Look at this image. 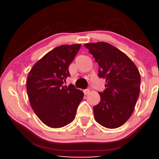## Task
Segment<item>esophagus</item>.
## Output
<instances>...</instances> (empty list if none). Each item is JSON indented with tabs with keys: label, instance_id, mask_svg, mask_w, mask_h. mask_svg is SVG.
I'll use <instances>...</instances> for the list:
<instances>
[{
	"label": "esophagus",
	"instance_id": "1",
	"mask_svg": "<svg viewBox=\"0 0 159 159\" xmlns=\"http://www.w3.org/2000/svg\"><path fill=\"white\" fill-rule=\"evenodd\" d=\"M90 89H85V90H84V94H89L90 93Z\"/></svg>",
	"mask_w": 159,
	"mask_h": 159
}]
</instances>
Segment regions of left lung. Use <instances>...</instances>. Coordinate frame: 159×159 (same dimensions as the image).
Here are the masks:
<instances>
[{"instance_id":"8db88e82","label":"left lung","mask_w":159,"mask_h":159,"mask_svg":"<svg viewBox=\"0 0 159 159\" xmlns=\"http://www.w3.org/2000/svg\"><path fill=\"white\" fill-rule=\"evenodd\" d=\"M99 66L98 76L106 81L101 101L94 106V119L107 129H117L131 117L140 93L141 76L134 62L106 42L84 44Z\"/></svg>"}]
</instances>
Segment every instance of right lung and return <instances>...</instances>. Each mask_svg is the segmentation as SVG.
<instances>
[{
	"label": "right lung",
	"instance_id": "right-lung-1",
	"mask_svg": "<svg viewBox=\"0 0 159 159\" xmlns=\"http://www.w3.org/2000/svg\"><path fill=\"white\" fill-rule=\"evenodd\" d=\"M80 48V44L55 48L38 61L28 74L27 92L30 106L48 127L58 129L73 121L84 97V93L72 84L63 85Z\"/></svg>",
	"mask_w": 159,
	"mask_h": 159
}]
</instances>
